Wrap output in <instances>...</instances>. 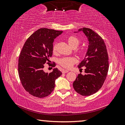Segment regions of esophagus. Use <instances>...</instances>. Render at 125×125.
Returning a JSON list of instances; mask_svg holds the SVG:
<instances>
[{"instance_id":"obj_1","label":"esophagus","mask_w":125,"mask_h":125,"mask_svg":"<svg viewBox=\"0 0 125 125\" xmlns=\"http://www.w3.org/2000/svg\"><path fill=\"white\" fill-rule=\"evenodd\" d=\"M69 72L68 70H63L62 71V73H68Z\"/></svg>"}]
</instances>
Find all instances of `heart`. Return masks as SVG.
<instances>
[{
    "mask_svg": "<svg viewBox=\"0 0 125 125\" xmlns=\"http://www.w3.org/2000/svg\"><path fill=\"white\" fill-rule=\"evenodd\" d=\"M67 42L69 46L73 48H77L80 43L79 40L74 36H69L67 39ZM57 45L56 43H55L53 46V52L56 53L57 52ZM80 53H82V52H80ZM75 62L76 59L74 57H63L58 60L59 64L65 68H70Z\"/></svg>",
    "mask_w": 125,
    "mask_h": 125,
    "instance_id": "obj_1",
    "label": "heart"
}]
</instances>
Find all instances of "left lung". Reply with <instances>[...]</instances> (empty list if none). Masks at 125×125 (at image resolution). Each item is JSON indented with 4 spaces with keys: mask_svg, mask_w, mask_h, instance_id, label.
Wrapping results in <instances>:
<instances>
[{
    "mask_svg": "<svg viewBox=\"0 0 125 125\" xmlns=\"http://www.w3.org/2000/svg\"><path fill=\"white\" fill-rule=\"evenodd\" d=\"M79 31L83 32L89 41L85 58L78 65L80 69L84 67L85 74H79L73 86L78 94L89 96L98 92L104 83L109 70L108 54L105 42L98 33L86 27L74 32Z\"/></svg>",
    "mask_w": 125,
    "mask_h": 125,
    "instance_id": "8db88e82",
    "label": "left lung"
}]
</instances>
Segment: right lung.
Segmentation results:
<instances>
[{"label":"right lung","mask_w":125,"mask_h":125,"mask_svg":"<svg viewBox=\"0 0 125 125\" xmlns=\"http://www.w3.org/2000/svg\"><path fill=\"white\" fill-rule=\"evenodd\" d=\"M62 32L41 28L28 38L23 46L19 58V75L23 87L33 96L42 98L49 95L54 89L55 80L62 75L57 68L50 73H45L43 68L46 62H50L54 40Z\"/></svg>","instance_id":"right-lung-1"}]
</instances>
